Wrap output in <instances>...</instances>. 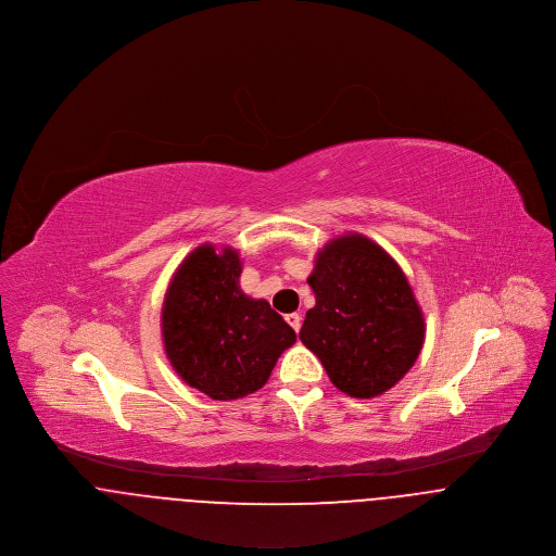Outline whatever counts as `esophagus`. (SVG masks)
Here are the masks:
<instances>
[{
	"label": "esophagus",
	"mask_w": 556,
	"mask_h": 556,
	"mask_svg": "<svg viewBox=\"0 0 556 556\" xmlns=\"http://www.w3.org/2000/svg\"><path fill=\"white\" fill-rule=\"evenodd\" d=\"M286 323L299 333V329H301V316H299V314H288V316H286Z\"/></svg>",
	"instance_id": "1"
}]
</instances>
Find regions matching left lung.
<instances>
[{"mask_svg":"<svg viewBox=\"0 0 556 556\" xmlns=\"http://www.w3.org/2000/svg\"><path fill=\"white\" fill-rule=\"evenodd\" d=\"M307 283L316 305L301 341L350 397H376L415 365L426 337L424 312L397 262L361 233L333 238L318 251Z\"/></svg>","mask_w":556,"mask_h":556,"instance_id":"8db88e82","label":"left lung"}]
</instances>
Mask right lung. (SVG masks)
<instances>
[{"label":"right lung","instance_id":"obj_1","mask_svg":"<svg viewBox=\"0 0 556 556\" xmlns=\"http://www.w3.org/2000/svg\"><path fill=\"white\" fill-rule=\"evenodd\" d=\"M240 273L236 249H193L174 273L161 314L165 354L176 374L222 402L262 389L281 352L296 341L268 301L240 290Z\"/></svg>","mask_w":556,"mask_h":556}]
</instances>
